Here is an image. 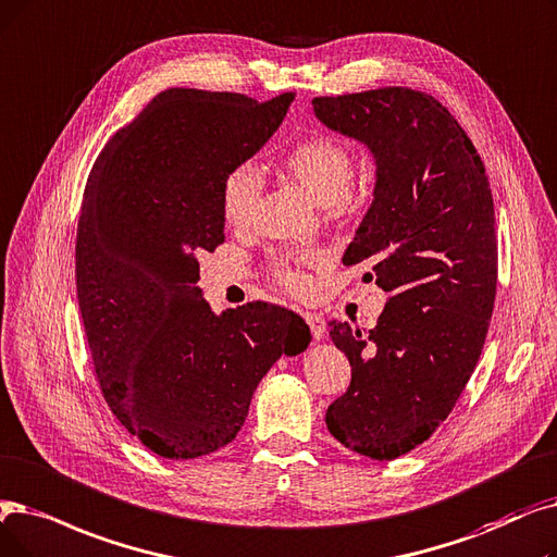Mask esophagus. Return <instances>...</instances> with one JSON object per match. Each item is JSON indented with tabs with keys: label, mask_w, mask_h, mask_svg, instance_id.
I'll list each match as a JSON object with an SVG mask.
<instances>
[{
	"label": "esophagus",
	"mask_w": 557,
	"mask_h": 557,
	"mask_svg": "<svg viewBox=\"0 0 557 557\" xmlns=\"http://www.w3.org/2000/svg\"><path fill=\"white\" fill-rule=\"evenodd\" d=\"M305 321L309 323L311 334H313V338H317V342H321V338H325V319L321 317V313L305 311Z\"/></svg>",
	"instance_id": "1"
}]
</instances>
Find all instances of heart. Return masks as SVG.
Instances as JSON below:
<instances>
[{"label":"heart","mask_w":557,"mask_h":557,"mask_svg":"<svg viewBox=\"0 0 557 557\" xmlns=\"http://www.w3.org/2000/svg\"><path fill=\"white\" fill-rule=\"evenodd\" d=\"M284 171L292 175L313 202L321 207L344 209L350 200V182L355 173L352 154L344 143L327 136H313L298 143L282 161ZM263 180L252 163H238L225 175L221 186V211L227 225L246 227L252 219V211L261 196ZM319 252H286L273 259V271L277 280L292 288L302 292L307 277L300 265L317 261Z\"/></svg>","instance_id":"b5f03b06"}]
</instances>
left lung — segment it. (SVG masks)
Listing matches in <instances>:
<instances>
[{"label":"left lung","mask_w":557,"mask_h":557,"mask_svg":"<svg viewBox=\"0 0 557 557\" xmlns=\"http://www.w3.org/2000/svg\"><path fill=\"white\" fill-rule=\"evenodd\" d=\"M311 107L373 157V202L344 263H369L389 296L369 332L327 323L352 377L325 423L352 453L396 459L446 421L485 346L498 271L490 180L465 129L425 92L392 86Z\"/></svg>","instance_id":"left-lung-1"}]
</instances>
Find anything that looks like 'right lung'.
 I'll return each instance as SVG.
<instances>
[{
	"mask_svg": "<svg viewBox=\"0 0 557 557\" xmlns=\"http://www.w3.org/2000/svg\"><path fill=\"white\" fill-rule=\"evenodd\" d=\"M296 95L168 88L95 159L77 227V298L100 389L143 446L190 459L227 446L261 377L311 342L277 305L213 313L200 252L225 240L221 186Z\"/></svg>",
	"mask_w": 557,
	"mask_h": 557,
	"instance_id": "add662e5",
	"label": "right lung"
}]
</instances>
